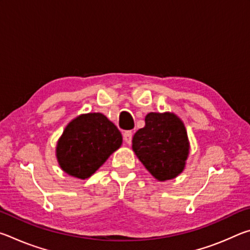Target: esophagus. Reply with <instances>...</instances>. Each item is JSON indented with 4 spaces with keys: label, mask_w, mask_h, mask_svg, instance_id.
<instances>
[{
    "label": "esophagus",
    "mask_w": 250,
    "mask_h": 250,
    "mask_svg": "<svg viewBox=\"0 0 250 250\" xmlns=\"http://www.w3.org/2000/svg\"><path fill=\"white\" fill-rule=\"evenodd\" d=\"M132 131H125L124 133V140L128 143V145H131V142H132Z\"/></svg>",
    "instance_id": "1"
}]
</instances>
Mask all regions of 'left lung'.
<instances>
[{"instance_id":"1","label":"left lung","mask_w":250,"mask_h":250,"mask_svg":"<svg viewBox=\"0 0 250 250\" xmlns=\"http://www.w3.org/2000/svg\"><path fill=\"white\" fill-rule=\"evenodd\" d=\"M132 149L155 179H174L184 170L188 155L183 122L174 113H147L145 128L133 135Z\"/></svg>"}]
</instances>
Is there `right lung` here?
Listing matches in <instances>:
<instances>
[{"label":"right lung","mask_w":250,"mask_h":250,"mask_svg":"<svg viewBox=\"0 0 250 250\" xmlns=\"http://www.w3.org/2000/svg\"><path fill=\"white\" fill-rule=\"evenodd\" d=\"M122 143L117 126L103 113L76 118L57 143V160L67 174L84 180L91 176Z\"/></svg>","instance_id":"1"}]
</instances>
